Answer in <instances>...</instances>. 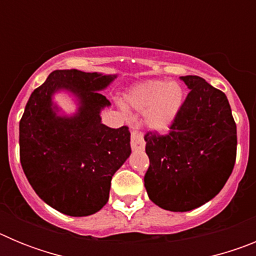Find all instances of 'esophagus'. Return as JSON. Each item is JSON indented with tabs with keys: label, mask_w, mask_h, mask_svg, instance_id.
Listing matches in <instances>:
<instances>
[{
	"label": "esophagus",
	"mask_w": 256,
	"mask_h": 256,
	"mask_svg": "<svg viewBox=\"0 0 256 256\" xmlns=\"http://www.w3.org/2000/svg\"><path fill=\"white\" fill-rule=\"evenodd\" d=\"M130 146H132L133 150H140V151L144 150V140L142 133L137 132V130H133L132 136H130Z\"/></svg>",
	"instance_id": "34e87169"
}]
</instances>
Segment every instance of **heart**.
<instances>
[{
    "mask_svg": "<svg viewBox=\"0 0 256 256\" xmlns=\"http://www.w3.org/2000/svg\"><path fill=\"white\" fill-rule=\"evenodd\" d=\"M126 104L138 112H144V124L154 132L170 130L182 112L186 94L182 86L162 79H148L133 86L126 94Z\"/></svg>",
    "mask_w": 256,
    "mask_h": 256,
    "instance_id": "b5f03b06",
    "label": "heart"
}]
</instances>
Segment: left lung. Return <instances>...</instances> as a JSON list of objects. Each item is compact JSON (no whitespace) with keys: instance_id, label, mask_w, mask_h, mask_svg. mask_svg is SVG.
<instances>
[{"instance_id":"left-lung-1","label":"left lung","mask_w":256,"mask_h":256,"mask_svg":"<svg viewBox=\"0 0 256 256\" xmlns=\"http://www.w3.org/2000/svg\"><path fill=\"white\" fill-rule=\"evenodd\" d=\"M187 94L165 136L146 133L144 187L154 204L190 212L218 195L236 162L237 130L227 96L198 76H180Z\"/></svg>"}]
</instances>
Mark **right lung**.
Instances as JSON below:
<instances>
[{"label": "right lung", "mask_w": 256, "mask_h": 256, "mask_svg": "<svg viewBox=\"0 0 256 256\" xmlns=\"http://www.w3.org/2000/svg\"><path fill=\"white\" fill-rule=\"evenodd\" d=\"M116 78L80 70H55L32 92L19 124L20 162L38 196L70 216L94 214L108 200L112 178L130 158L128 126L110 128L101 112L112 105L100 94ZM65 90L76 98L73 116L53 102Z\"/></svg>", "instance_id": "add662e5"}]
</instances>
